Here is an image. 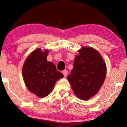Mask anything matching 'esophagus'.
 Instances as JSON below:
<instances>
[{"mask_svg": "<svg viewBox=\"0 0 127 127\" xmlns=\"http://www.w3.org/2000/svg\"><path fill=\"white\" fill-rule=\"evenodd\" d=\"M62 73H63V74H64V77H66L67 75V74H68V71H67V70H63Z\"/></svg>", "mask_w": 127, "mask_h": 127, "instance_id": "obj_1", "label": "esophagus"}]
</instances>
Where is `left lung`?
<instances>
[{
  "label": "left lung",
  "instance_id": "obj_1",
  "mask_svg": "<svg viewBox=\"0 0 127 127\" xmlns=\"http://www.w3.org/2000/svg\"><path fill=\"white\" fill-rule=\"evenodd\" d=\"M74 58L67 80L75 95L86 100L98 93L106 76V64L101 55L91 47H82Z\"/></svg>",
  "mask_w": 127,
  "mask_h": 127
}]
</instances>
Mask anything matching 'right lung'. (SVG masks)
I'll use <instances>...</instances> for the list:
<instances>
[{"label":"right lung","mask_w":127,"mask_h":127,"mask_svg":"<svg viewBox=\"0 0 127 127\" xmlns=\"http://www.w3.org/2000/svg\"><path fill=\"white\" fill-rule=\"evenodd\" d=\"M48 50L37 48L27 58L22 69L23 81L30 92L39 98L48 96L56 82L64 75L56 69L55 65L46 60Z\"/></svg>","instance_id":"1"}]
</instances>
